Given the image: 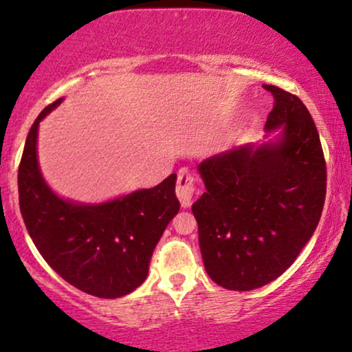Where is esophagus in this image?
Segmentation results:
<instances>
[{
	"label": "esophagus",
	"mask_w": 352,
	"mask_h": 352,
	"mask_svg": "<svg viewBox=\"0 0 352 352\" xmlns=\"http://www.w3.org/2000/svg\"><path fill=\"white\" fill-rule=\"evenodd\" d=\"M195 195V184L193 177L188 172L182 170L179 173V180H177V198L182 204V208H190L193 203Z\"/></svg>",
	"instance_id": "obj_1"
}]
</instances>
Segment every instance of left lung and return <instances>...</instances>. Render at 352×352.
I'll return each instance as SVG.
<instances>
[{
  "instance_id": "obj_1",
  "label": "left lung",
  "mask_w": 352,
  "mask_h": 352,
  "mask_svg": "<svg viewBox=\"0 0 352 352\" xmlns=\"http://www.w3.org/2000/svg\"><path fill=\"white\" fill-rule=\"evenodd\" d=\"M274 97L268 138L198 166L206 191L191 206L204 270L221 287L252 291L279 278L317 229L327 166L312 117L299 97Z\"/></svg>"
}]
</instances>
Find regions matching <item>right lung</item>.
I'll return each mask as SVG.
<instances>
[{
	"mask_svg": "<svg viewBox=\"0 0 352 352\" xmlns=\"http://www.w3.org/2000/svg\"><path fill=\"white\" fill-rule=\"evenodd\" d=\"M63 102L45 107L25 140L17 185L25 228L43 260L66 283L100 299H117L144 283L164 230L179 212L177 175L153 188L100 203L63 198L40 170V122Z\"/></svg>",
	"mask_w": 352,
	"mask_h": 352,
	"instance_id": "obj_1",
	"label": "right lung"
}]
</instances>
